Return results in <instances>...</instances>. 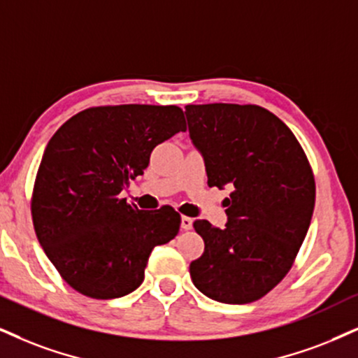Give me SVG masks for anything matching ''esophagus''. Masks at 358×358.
<instances>
[{"instance_id":"1","label":"esophagus","mask_w":358,"mask_h":358,"mask_svg":"<svg viewBox=\"0 0 358 358\" xmlns=\"http://www.w3.org/2000/svg\"><path fill=\"white\" fill-rule=\"evenodd\" d=\"M192 222H194V220L191 217H186V215H182V217H180V227H182L184 231H189V229H192Z\"/></svg>"}]
</instances>
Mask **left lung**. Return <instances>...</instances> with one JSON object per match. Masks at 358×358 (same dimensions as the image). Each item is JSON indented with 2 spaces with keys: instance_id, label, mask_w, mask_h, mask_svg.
Masks as SVG:
<instances>
[{
  "instance_id": "1",
  "label": "left lung",
  "mask_w": 358,
  "mask_h": 358,
  "mask_svg": "<svg viewBox=\"0 0 358 358\" xmlns=\"http://www.w3.org/2000/svg\"><path fill=\"white\" fill-rule=\"evenodd\" d=\"M186 117L209 187L231 189L226 227L194 222L206 247L191 279L213 301L254 302L284 279L306 239L314 174L292 131L260 106L189 104Z\"/></svg>"
}]
</instances>
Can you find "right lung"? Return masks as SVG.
Segmentation results:
<instances>
[{
	"label": "right lung",
	"mask_w": 358,
	"mask_h": 358,
	"mask_svg": "<svg viewBox=\"0 0 358 358\" xmlns=\"http://www.w3.org/2000/svg\"><path fill=\"white\" fill-rule=\"evenodd\" d=\"M186 131L178 106L122 104L78 113L44 149L31 213L38 241L61 277L92 299L143 284L156 245L179 232L169 206L141 210L119 194L144 174L152 149Z\"/></svg>",
	"instance_id": "obj_1"
}]
</instances>
